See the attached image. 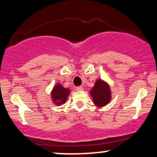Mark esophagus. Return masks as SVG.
Listing matches in <instances>:
<instances>
[{
	"mask_svg": "<svg viewBox=\"0 0 157 157\" xmlns=\"http://www.w3.org/2000/svg\"><path fill=\"white\" fill-rule=\"evenodd\" d=\"M82 89H83V87H82V86H78V87H77V91H82Z\"/></svg>",
	"mask_w": 157,
	"mask_h": 157,
	"instance_id": "obj_1",
	"label": "esophagus"
}]
</instances>
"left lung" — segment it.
Segmentation results:
<instances>
[{
  "instance_id": "1",
  "label": "left lung",
  "mask_w": 157,
  "mask_h": 157,
  "mask_svg": "<svg viewBox=\"0 0 157 157\" xmlns=\"http://www.w3.org/2000/svg\"><path fill=\"white\" fill-rule=\"evenodd\" d=\"M89 93L93 102L98 107L106 106L112 99V92L109 83L102 79H98L96 80Z\"/></svg>"
}]
</instances>
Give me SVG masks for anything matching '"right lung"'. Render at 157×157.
Listing matches in <instances>:
<instances>
[{
    "label": "right lung",
    "mask_w": 157,
    "mask_h": 157,
    "mask_svg": "<svg viewBox=\"0 0 157 157\" xmlns=\"http://www.w3.org/2000/svg\"><path fill=\"white\" fill-rule=\"evenodd\" d=\"M70 93L71 89L69 88H65L62 84L58 82L51 90V100L55 105L61 106L62 104H64L66 102Z\"/></svg>",
    "instance_id": "1"
}]
</instances>
